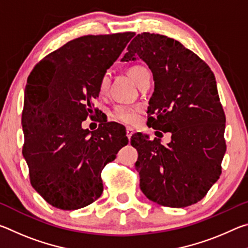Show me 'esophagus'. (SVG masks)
Masks as SVG:
<instances>
[{
    "instance_id": "34e87169",
    "label": "esophagus",
    "mask_w": 248,
    "mask_h": 248,
    "mask_svg": "<svg viewBox=\"0 0 248 248\" xmlns=\"http://www.w3.org/2000/svg\"><path fill=\"white\" fill-rule=\"evenodd\" d=\"M125 131H127V137H128V139L130 140V139H131L132 134L134 133V130L132 128H127V130H125Z\"/></svg>"
}]
</instances>
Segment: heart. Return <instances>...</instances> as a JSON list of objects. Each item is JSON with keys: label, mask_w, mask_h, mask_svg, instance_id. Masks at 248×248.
<instances>
[{"label": "heart", "mask_w": 248, "mask_h": 248, "mask_svg": "<svg viewBox=\"0 0 248 248\" xmlns=\"http://www.w3.org/2000/svg\"><path fill=\"white\" fill-rule=\"evenodd\" d=\"M145 72H148V70L140 65H134L129 69V74L131 75V78L137 82V84L140 82V79L142 78V77H143V74ZM109 83H110V75H109V73L107 72L103 75L99 81L100 93L103 94L108 90ZM139 114H140V110L138 107L131 106V105L119 104L112 109L110 116L112 119L115 121H118V123L125 124H133L139 120Z\"/></svg>", "instance_id": "obj_1"}]
</instances>
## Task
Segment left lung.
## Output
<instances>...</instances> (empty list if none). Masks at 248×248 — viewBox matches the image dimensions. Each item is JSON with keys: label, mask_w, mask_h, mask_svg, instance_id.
<instances>
[{"label": "left lung", "mask_w": 248, "mask_h": 248, "mask_svg": "<svg viewBox=\"0 0 248 248\" xmlns=\"http://www.w3.org/2000/svg\"><path fill=\"white\" fill-rule=\"evenodd\" d=\"M127 50L121 61L140 58L153 73L148 125L171 134L167 145L140 132L132 136L140 188L153 202L188 207L219 179L226 151L225 115L215 74L191 50L158 33H139Z\"/></svg>", "instance_id": "1"}]
</instances>
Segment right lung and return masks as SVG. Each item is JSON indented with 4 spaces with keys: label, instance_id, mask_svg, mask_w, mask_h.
<instances>
[{
    "label": "right lung",
    "instance_id": "obj_1",
    "mask_svg": "<svg viewBox=\"0 0 248 248\" xmlns=\"http://www.w3.org/2000/svg\"><path fill=\"white\" fill-rule=\"evenodd\" d=\"M133 36L79 37L46 56L29 74L23 155L31 186L52 207L77 210L97 200L103 169L128 144L118 125L106 123L91 132L82 123L93 117L100 78Z\"/></svg>",
    "mask_w": 248,
    "mask_h": 248
}]
</instances>
